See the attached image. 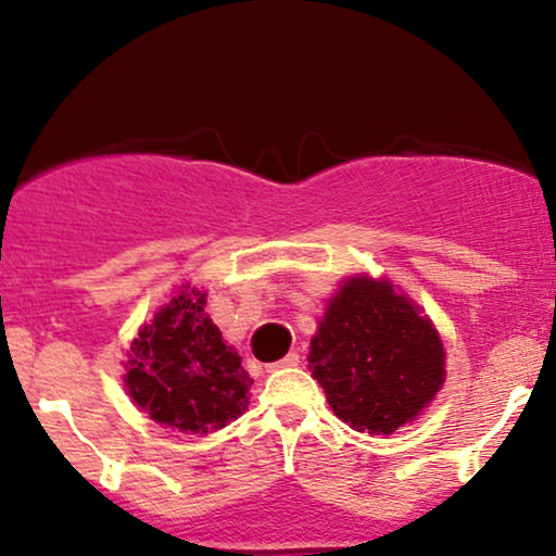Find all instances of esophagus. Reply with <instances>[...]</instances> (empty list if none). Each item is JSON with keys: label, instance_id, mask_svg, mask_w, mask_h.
Returning <instances> with one entry per match:
<instances>
[{"label": "esophagus", "instance_id": "obj_1", "mask_svg": "<svg viewBox=\"0 0 556 556\" xmlns=\"http://www.w3.org/2000/svg\"><path fill=\"white\" fill-rule=\"evenodd\" d=\"M298 363H300V355H298V353H287L282 361L266 363V371H279V368H290V366H298Z\"/></svg>", "mask_w": 556, "mask_h": 556}]
</instances>
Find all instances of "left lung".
<instances>
[{"label": "left lung", "mask_w": 556, "mask_h": 556, "mask_svg": "<svg viewBox=\"0 0 556 556\" xmlns=\"http://www.w3.org/2000/svg\"><path fill=\"white\" fill-rule=\"evenodd\" d=\"M308 363L334 416L368 433L416 418L444 381V348L429 318L389 282L366 277L340 287Z\"/></svg>", "instance_id": "obj_1"}]
</instances>
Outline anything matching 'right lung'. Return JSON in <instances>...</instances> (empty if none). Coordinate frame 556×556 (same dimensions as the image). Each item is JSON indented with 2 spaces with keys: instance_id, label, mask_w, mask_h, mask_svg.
I'll return each instance as SVG.
<instances>
[{
  "instance_id": "obj_1",
  "label": "right lung",
  "mask_w": 556,
  "mask_h": 556,
  "mask_svg": "<svg viewBox=\"0 0 556 556\" xmlns=\"http://www.w3.org/2000/svg\"><path fill=\"white\" fill-rule=\"evenodd\" d=\"M203 305L198 290L172 298L132 340L125 376L130 397L156 424L193 433L219 431L242 416L253 384Z\"/></svg>"
}]
</instances>
